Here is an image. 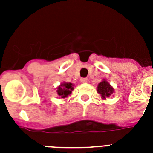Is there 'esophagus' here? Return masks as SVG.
<instances>
[{
	"instance_id": "34e87169",
	"label": "esophagus",
	"mask_w": 153,
	"mask_h": 153,
	"mask_svg": "<svg viewBox=\"0 0 153 153\" xmlns=\"http://www.w3.org/2000/svg\"><path fill=\"white\" fill-rule=\"evenodd\" d=\"M80 81H81L82 83H86V82H87V79H86V78H81V79H80Z\"/></svg>"
}]
</instances>
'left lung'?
<instances>
[{
	"label": "left lung",
	"mask_w": 153,
	"mask_h": 153,
	"mask_svg": "<svg viewBox=\"0 0 153 153\" xmlns=\"http://www.w3.org/2000/svg\"><path fill=\"white\" fill-rule=\"evenodd\" d=\"M97 92L100 94L102 99H105L113 94L114 89L106 79H102V81L99 82L97 86Z\"/></svg>",
	"instance_id": "obj_1"
}]
</instances>
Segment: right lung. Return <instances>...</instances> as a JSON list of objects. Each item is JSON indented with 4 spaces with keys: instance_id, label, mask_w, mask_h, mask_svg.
I'll return each instance as SVG.
<instances>
[{
    "instance_id": "obj_1",
    "label": "right lung",
    "mask_w": 153,
    "mask_h": 153,
    "mask_svg": "<svg viewBox=\"0 0 153 153\" xmlns=\"http://www.w3.org/2000/svg\"><path fill=\"white\" fill-rule=\"evenodd\" d=\"M74 85L71 82H62L56 88L57 94L59 97V98H68L71 94L72 91H74Z\"/></svg>"
}]
</instances>
